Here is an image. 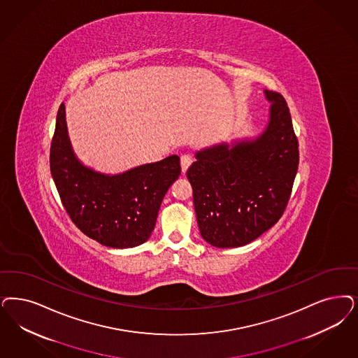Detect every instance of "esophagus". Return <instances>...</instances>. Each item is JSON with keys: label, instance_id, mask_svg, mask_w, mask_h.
Returning <instances> with one entry per match:
<instances>
[{"label": "esophagus", "instance_id": "34e87169", "mask_svg": "<svg viewBox=\"0 0 358 358\" xmlns=\"http://www.w3.org/2000/svg\"><path fill=\"white\" fill-rule=\"evenodd\" d=\"M192 157L190 156H187V155H184V156H181V171H182V174H185L186 171L189 169V166L192 165Z\"/></svg>", "mask_w": 358, "mask_h": 358}]
</instances>
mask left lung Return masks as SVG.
Here are the masks:
<instances>
[{
  "label": "left lung",
  "mask_w": 358,
  "mask_h": 358,
  "mask_svg": "<svg viewBox=\"0 0 358 358\" xmlns=\"http://www.w3.org/2000/svg\"><path fill=\"white\" fill-rule=\"evenodd\" d=\"M268 122L257 136L196 152L187 169L201 236L214 247L245 246L283 215L294 185L299 149L283 96L264 90Z\"/></svg>",
  "instance_id": "1"
}]
</instances>
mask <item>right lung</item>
I'll list each match as a JSON object with an SVG mask.
<instances>
[{"label": "right lung", "instance_id": "add662e5", "mask_svg": "<svg viewBox=\"0 0 358 358\" xmlns=\"http://www.w3.org/2000/svg\"><path fill=\"white\" fill-rule=\"evenodd\" d=\"M50 171L64 209L83 234L103 246L132 248L148 241L161 202L181 166L180 157L173 155L117 174L94 171L75 155L62 103L51 141Z\"/></svg>", "mask_w": 358, "mask_h": 358}]
</instances>
